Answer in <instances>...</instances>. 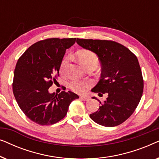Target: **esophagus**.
<instances>
[{"mask_svg":"<svg viewBox=\"0 0 159 159\" xmlns=\"http://www.w3.org/2000/svg\"><path fill=\"white\" fill-rule=\"evenodd\" d=\"M80 98L82 101H88L89 100V97L87 96V95H80Z\"/></svg>","mask_w":159,"mask_h":159,"instance_id":"1","label":"esophagus"}]
</instances>
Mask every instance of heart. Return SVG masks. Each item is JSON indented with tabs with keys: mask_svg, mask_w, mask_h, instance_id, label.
Listing matches in <instances>:
<instances>
[{
	"mask_svg": "<svg viewBox=\"0 0 159 159\" xmlns=\"http://www.w3.org/2000/svg\"><path fill=\"white\" fill-rule=\"evenodd\" d=\"M77 58L79 60L80 64L83 66L84 68L87 67L93 66H97L98 64V58L95 55L94 53L91 52L90 51H86V50H83V51H80L78 52L77 54ZM69 56H66L61 64V70L62 71H64L65 69H66L67 65L69 64ZM90 83L86 82H82L80 80H75L71 82L70 87L74 91L77 93H84L87 89L90 88Z\"/></svg>",
	"mask_w": 159,
	"mask_h": 159,
	"instance_id": "1",
	"label": "heart"
}]
</instances>
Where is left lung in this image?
<instances>
[{
  "label": "left lung",
  "mask_w": 159,
  "mask_h": 159,
  "mask_svg": "<svg viewBox=\"0 0 159 159\" xmlns=\"http://www.w3.org/2000/svg\"><path fill=\"white\" fill-rule=\"evenodd\" d=\"M77 43L95 53L101 61V79L91 91L101 96V93L108 95L90 117L104 127L121 125L133 114L143 95V80L138 58L114 41L77 38Z\"/></svg>",
  "instance_id": "1"
}]
</instances>
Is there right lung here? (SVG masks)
Masks as SVG:
<instances>
[{
	"label": "right lung",
	"mask_w": 159,
	"mask_h": 159,
	"mask_svg": "<svg viewBox=\"0 0 159 159\" xmlns=\"http://www.w3.org/2000/svg\"><path fill=\"white\" fill-rule=\"evenodd\" d=\"M76 38H50L31 45L19 58L14 73L13 92L26 116L40 125H53L66 116L69 106L79 98L75 93H50L59 75L66 50Z\"/></svg>",
	"instance_id": "right-lung-1"
}]
</instances>
